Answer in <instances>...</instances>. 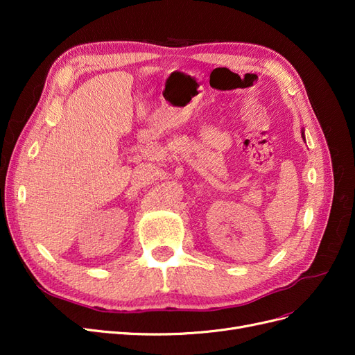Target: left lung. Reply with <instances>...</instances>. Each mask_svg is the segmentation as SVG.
<instances>
[{
    "mask_svg": "<svg viewBox=\"0 0 355 355\" xmlns=\"http://www.w3.org/2000/svg\"><path fill=\"white\" fill-rule=\"evenodd\" d=\"M305 130H304V128H302V137H304V141H305V133H304Z\"/></svg>",
    "mask_w": 355,
    "mask_h": 355,
    "instance_id": "1",
    "label": "left lung"
}]
</instances>
